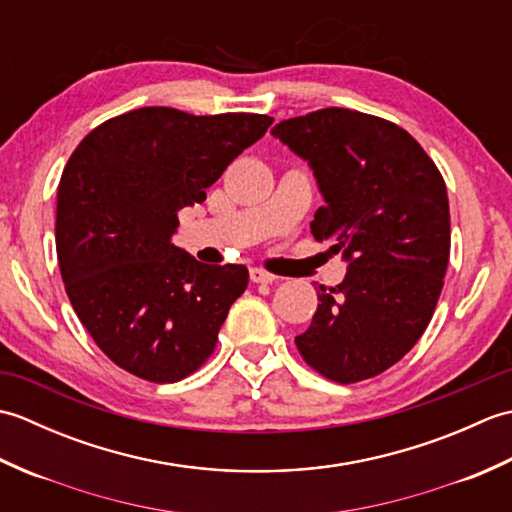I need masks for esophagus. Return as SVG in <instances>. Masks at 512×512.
<instances>
[{
	"instance_id": "34e87169",
	"label": "esophagus",
	"mask_w": 512,
	"mask_h": 512,
	"mask_svg": "<svg viewBox=\"0 0 512 512\" xmlns=\"http://www.w3.org/2000/svg\"><path fill=\"white\" fill-rule=\"evenodd\" d=\"M250 281L253 284H273V281H277V275L268 273L264 268H250Z\"/></svg>"
}]
</instances>
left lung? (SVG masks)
<instances>
[{
  "label": "left lung",
  "instance_id": "obj_1",
  "mask_svg": "<svg viewBox=\"0 0 512 512\" xmlns=\"http://www.w3.org/2000/svg\"><path fill=\"white\" fill-rule=\"evenodd\" d=\"M270 134L308 160L325 200L312 235L347 262L339 286H321L299 352L336 383L378 376L436 310L451 250L447 184L416 138L378 116L325 107Z\"/></svg>",
  "mask_w": 512,
  "mask_h": 512
}]
</instances>
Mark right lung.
<instances>
[{"instance_id":"add662e5","label":"right lung","mask_w":512,"mask_h":512,"mask_svg":"<svg viewBox=\"0 0 512 512\" xmlns=\"http://www.w3.org/2000/svg\"><path fill=\"white\" fill-rule=\"evenodd\" d=\"M270 125L264 114L140 107L74 149L57 191L61 277L76 317L125 372L176 383L213 354L248 270L202 264L171 235L178 211L204 202Z\"/></svg>"}]
</instances>
